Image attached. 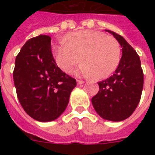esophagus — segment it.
<instances>
[{
  "label": "esophagus",
  "instance_id": "obj_1",
  "mask_svg": "<svg viewBox=\"0 0 155 155\" xmlns=\"http://www.w3.org/2000/svg\"><path fill=\"white\" fill-rule=\"evenodd\" d=\"M84 80H77L78 84H84Z\"/></svg>",
  "mask_w": 155,
  "mask_h": 155
}]
</instances>
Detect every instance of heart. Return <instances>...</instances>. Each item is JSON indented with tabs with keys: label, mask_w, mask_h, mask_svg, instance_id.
Returning a JSON list of instances; mask_svg holds the SVG:
<instances>
[{
	"label": "heart",
	"mask_w": 155,
	"mask_h": 155,
	"mask_svg": "<svg viewBox=\"0 0 155 155\" xmlns=\"http://www.w3.org/2000/svg\"><path fill=\"white\" fill-rule=\"evenodd\" d=\"M54 59L58 68L69 73L81 61L75 73L103 79L117 68L120 60L119 42L100 31L84 30L71 33L65 39L53 45Z\"/></svg>",
	"instance_id": "heart-1"
}]
</instances>
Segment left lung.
Masks as SVG:
<instances>
[{
  "label": "left lung",
  "mask_w": 155,
  "mask_h": 155,
  "mask_svg": "<svg viewBox=\"0 0 155 155\" xmlns=\"http://www.w3.org/2000/svg\"><path fill=\"white\" fill-rule=\"evenodd\" d=\"M122 47V56L115 72L98 83L100 90L92 98V105L100 117L112 121H121L132 115L137 108L143 88V71L135 50L117 33L107 30Z\"/></svg>",
  "instance_id": "left-lung-1"
}]
</instances>
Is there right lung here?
Returning a JSON list of instances; mask_svg holds the SVG:
<instances>
[{
	"label": "right lung",
	"instance_id": "1",
	"mask_svg": "<svg viewBox=\"0 0 155 155\" xmlns=\"http://www.w3.org/2000/svg\"><path fill=\"white\" fill-rule=\"evenodd\" d=\"M51 38H30L16 57L13 81L21 105L35 120H55L65 111L76 80L57 66L51 51Z\"/></svg>",
	"mask_w": 155,
	"mask_h": 155
}]
</instances>
